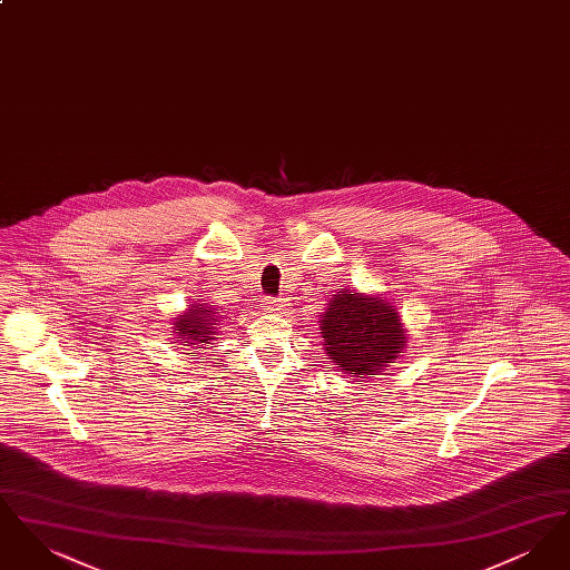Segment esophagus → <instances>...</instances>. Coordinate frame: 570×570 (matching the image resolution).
I'll return each mask as SVG.
<instances>
[{
    "mask_svg": "<svg viewBox=\"0 0 570 570\" xmlns=\"http://www.w3.org/2000/svg\"><path fill=\"white\" fill-rule=\"evenodd\" d=\"M263 309L269 314H277L286 309V301L284 298L267 297L263 301Z\"/></svg>",
    "mask_w": 570,
    "mask_h": 570,
    "instance_id": "obj_1",
    "label": "esophagus"
}]
</instances>
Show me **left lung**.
Here are the masks:
<instances>
[{"instance_id":"obj_1","label":"left lung","mask_w":570,"mask_h":570,"mask_svg":"<svg viewBox=\"0 0 570 570\" xmlns=\"http://www.w3.org/2000/svg\"><path fill=\"white\" fill-rule=\"evenodd\" d=\"M323 351L354 382L376 379L407 346L397 307L380 295L340 288L321 314Z\"/></svg>"}]
</instances>
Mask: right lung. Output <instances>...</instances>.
<instances>
[{
    "mask_svg": "<svg viewBox=\"0 0 570 570\" xmlns=\"http://www.w3.org/2000/svg\"><path fill=\"white\" fill-rule=\"evenodd\" d=\"M219 321H222L219 312H217L216 305H212V301L190 303L188 309L177 314L175 321L170 323L175 344L188 346L186 351H190V353L186 354L198 353V348H205L207 344H212L216 340Z\"/></svg>",
    "mask_w": 570,
    "mask_h": 570,
    "instance_id": "obj_1",
    "label": "right lung"
}]
</instances>
